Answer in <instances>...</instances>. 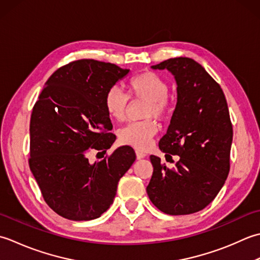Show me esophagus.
Segmentation results:
<instances>
[{
    "label": "esophagus",
    "mask_w": 260,
    "mask_h": 260,
    "mask_svg": "<svg viewBox=\"0 0 260 260\" xmlns=\"http://www.w3.org/2000/svg\"><path fill=\"white\" fill-rule=\"evenodd\" d=\"M136 156H137V159H142V158L146 157V153L137 150V151H136Z\"/></svg>",
    "instance_id": "34e87169"
}]
</instances>
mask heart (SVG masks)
Listing matches in <instances>:
<instances>
[{
    "mask_svg": "<svg viewBox=\"0 0 260 260\" xmlns=\"http://www.w3.org/2000/svg\"><path fill=\"white\" fill-rule=\"evenodd\" d=\"M169 86L161 76L145 72L131 77L128 82V94L132 99L144 100V121L130 123L120 130L119 139L122 145L145 151L150 146L158 125L152 119L166 120L172 112V101L168 96ZM104 109L111 119L123 121L128 111V96L118 87H111L104 94Z\"/></svg>",
    "mask_w": 260,
    "mask_h": 260,
    "instance_id": "1",
    "label": "heart"
}]
</instances>
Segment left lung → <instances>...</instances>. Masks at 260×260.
I'll return each mask as SVG.
<instances>
[{
    "instance_id": "left-lung-1",
    "label": "left lung",
    "mask_w": 260,
    "mask_h": 260,
    "mask_svg": "<svg viewBox=\"0 0 260 260\" xmlns=\"http://www.w3.org/2000/svg\"><path fill=\"white\" fill-rule=\"evenodd\" d=\"M151 67L168 70L176 79L177 104L159 148L181 158L168 168L150 156L147 194L164 213L192 214L215 199L229 174L234 136L229 109L221 86L194 59L171 58Z\"/></svg>"
}]
</instances>
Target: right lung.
I'll use <instances>...</instances> for the list:
<instances>
[{"mask_svg": "<svg viewBox=\"0 0 260 260\" xmlns=\"http://www.w3.org/2000/svg\"><path fill=\"white\" fill-rule=\"evenodd\" d=\"M129 70L79 59L48 78L30 119L29 166L45 202L73 221L100 218L113 203L120 178L136 160L122 146L92 164L89 152L105 154L115 141L104 94Z\"/></svg>", "mask_w": 260, "mask_h": 260, "instance_id": "obj_1", "label": "right lung"}]
</instances>
